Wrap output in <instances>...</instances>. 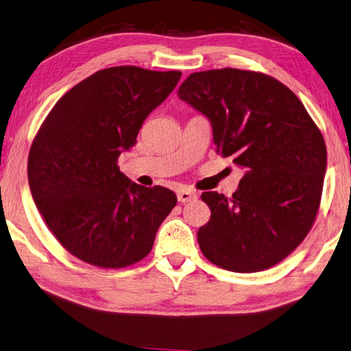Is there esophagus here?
<instances>
[{
	"mask_svg": "<svg viewBox=\"0 0 351 351\" xmlns=\"http://www.w3.org/2000/svg\"><path fill=\"white\" fill-rule=\"evenodd\" d=\"M196 197H197L196 193H193V191H190V190H181V191H178V201H180L181 204L195 201Z\"/></svg>",
	"mask_w": 351,
	"mask_h": 351,
	"instance_id": "1",
	"label": "esophagus"
}]
</instances>
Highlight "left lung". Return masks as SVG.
Here are the masks:
<instances>
[{"label": "left lung", "instance_id": "left-lung-1", "mask_svg": "<svg viewBox=\"0 0 351 351\" xmlns=\"http://www.w3.org/2000/svg\"><path fill=\"white\" fill-rule=\"evenodd\" d=\"M178 95L208 119L216 152L243 170L232 197L205 191L211 217L202 254L232 272L280 263L303 242L319 208L326 143L301 100L263 73L222 68L190 74Z\"/></svg>", "mask_w": 351, "mask_h": 351}]
</instances>
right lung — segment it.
<instances>
[{"mask_svg":"<svg viewBox=\"0 0 351 351\" xmlns=\"http://www.w3.org/2000/svg\"><path fill=\"white\" fill-rule=\"evenodd\" d=\"M180 79L181 71L132 65L100 70L62 95L34 136L27 167L33 201L82 262L112 269L140 262L176 205L173 191L132 182L117 160Z\"/></svg>","mask_w":351,"mask_h":351,"instance_id":"1","label":"right lung"}]
</instances>
